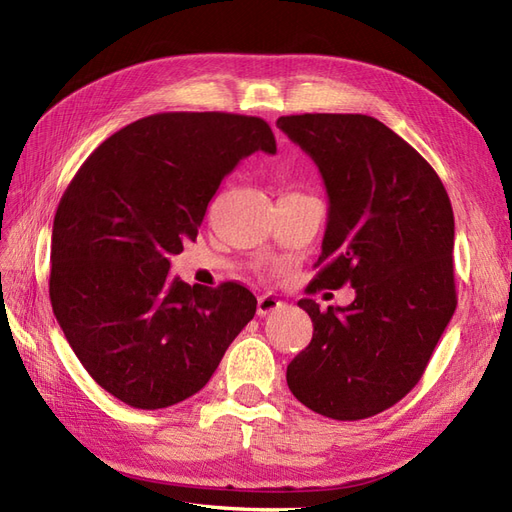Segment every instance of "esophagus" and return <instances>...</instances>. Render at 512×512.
<instances>
[{
    "instance_id": "obj_1",
    "label": "esophagus",
    "mask_w": 512,
    "mask_h": 512,
    "mask_svg": "<svg viewBox=\"0 0 512 512\" xmlns=\"http://www.w3.org/2000/svg\"><path fill=\"white\" fill-rule=\"evenodd\" d=\"M281 309H283V302L272 294H264V296H259V300H257V315L259 317L272 315V313L281 311Z\"/></svg>"
}]
</instances>
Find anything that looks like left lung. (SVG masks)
<instances>
[{
	"mask_svg": "<svg viewBox=\"0 0 512 512\" xmlns=\"http://www.w3.org/2000/svg\"><path fill=\"white\" fill-rule=\"evenodd\" d=\"M276 126L315 160L330 201L309 289H356L337 309L298 302L313 339L287 386L321 416L369 418L418 384L457 309L450 199L427 160L371 115H283Z\"/></svg>",
	"mask_w": 512,
	"mask_h": 512,
	"instance_id": "8db88e82",
	"label": "left lung"
}]
</instances>
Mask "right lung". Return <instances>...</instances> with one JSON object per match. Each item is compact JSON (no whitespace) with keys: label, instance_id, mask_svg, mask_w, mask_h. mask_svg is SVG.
Masks as SVG:
<instances>
[{"label":"right lung","instance_id":"add662e5","mask_svg":"<svg viewBox=\"0 0 512 512\" xmlns=\"http://www.w3.org/2000/svg\"><path fill=\"white\" fill-rule=\"evenodd\" d=\"M276 152L268 122L221 111L156 113L111 135L62 195L49 296L85 371L115 399L160 410L210 382L257 298L240 283L186 285L171 255L197 238L242 158Z\"/></svg>","mask_w":512,"mask_h":512}]
</instances>
